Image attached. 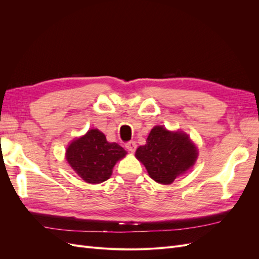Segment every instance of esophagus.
<instances>
[{
  "label": "esophagus",
  "mask_w": 259,
  "mask_h": 259,
  "mask_svg": "<svg viewBox=\"0 0 259 259\" xmlns=\"http://www.w3.org/2000/svg\"><path fill=\"white\" fill-rule=\"evenodd\" d=\"M125 147H126V149H127V150H128L130 152H134V151L136 150L137 145H136V143L134 142V140H131V142L126 143V145H125Z\"/></svg>",
  "instance_id": "1"
}]
</instances>
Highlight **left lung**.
Here are the masks:
<instances>
[{"label":"left lung","instance_id":"left-lung-1","mask_svg":"<svg viewBox=\"0 0 259 259\" xmlns=\"http://www.w3.org/2000/svg\"><path fill=\"white\" fill-rule=\"evenodd\" d=\"M136 158L142 162L154 182L169 185L194 165L198 149L184 132H170L156 125L137 148Z\"/></svg>","mask_w":259,"mask_h":259}]
</instances>
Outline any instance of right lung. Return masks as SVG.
Masks as SVG:
<instances>
[{
	"label": "right lung",
	"instance_id": "1",
	"mask_svg": "<svg viewBox=\"0 0 259 259\" xmlns=\"http://www.w3.org/2000/svg\"><path fill=\"white\" fill-rule=\"evenodd\" d=\"M126 153L116 143L107 142L104 133L95 128L72 140L66 150V160L84 182L100 184L110 178L115 163Z\"/></svg>",
	"mask_w": 259,
	"mask_h": 259
}]
</instances>
